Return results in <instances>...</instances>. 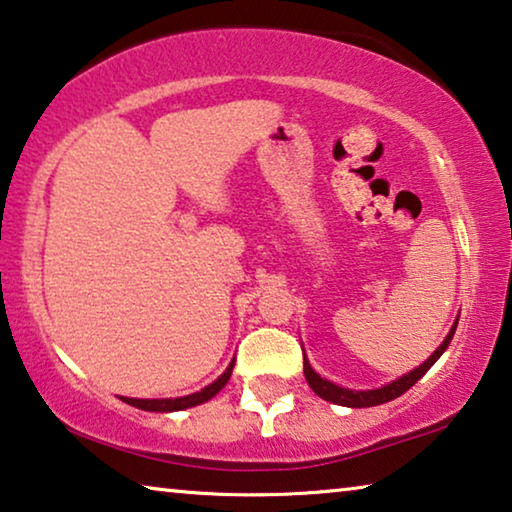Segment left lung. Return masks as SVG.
Wrapping results in <instances>:
<instances>
[{
    "instance_id": "obj_1",
    "label": "left lung",
    "mask_w": 512,
    "mask_h": 512,
    "mask_svg": "<svg viewBox=\"0 0 512 512\" xmlns=\"http://www.w3.org/2000/svg\"><path fill=\"white\" fill-rule=\"evenodd\" d=\"M455 329H457V322H455V325H452L450 334L445 336V341L438 345L434 352H431V357L427 359V362L420 364V366H417V369H413L410 373H406V376L392 380L390 385L378 387V390H348V387L334 385V383H331V380H325L322 376H318V373L311 369V364H308L306 357H304V376L308 380V385H311V390L318 394L320 399H325V401L338 403V406H348V408L380 406V403H387V401L401 397L403 392H408L410 387H413L417 380H420L424 373H427L431 366L436 364V359L443 355L445 348H448L450 341H452V336H455Z\"/></svg>"
}]
</instances>
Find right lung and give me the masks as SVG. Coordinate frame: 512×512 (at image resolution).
<instances>
[{"label":"right lung","instance_id":"obj_1","mask_svg":"<svg viewBox=\"0 0 512 512\" xmlns=\"http://www.w3.org/2000/svg\"><path fill=\"white\" fill-rule=\"evenodd\" d=\"M232 369H234V359H232V364L227 366V371L222 373L218 380H213V383L204 387L201 392L187 394V397H176V399H129V397H120V399L129 403V406H134V408L150 410V413H171V410H185V408L199 406V403L213 399L215 394H218L222 387L227 385L229 376H232Z\"/></svg>","mask_w":512,"mask_h":512}]
</instances>
